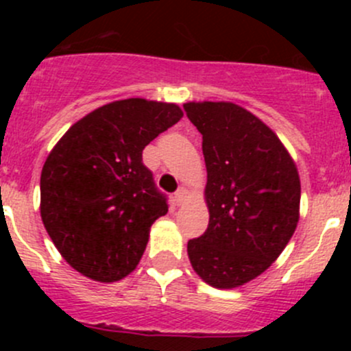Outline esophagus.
<instances>
[{
  "mask_svg": "<svg viewBox=\"0 0 351 351\" xmlns=\"http://www.w3.org/2000/svg\"><path fill=\"white\" fill-rule=\"evenodd\" d=\"M185 198H186V190L180 189V190H176V192H175V197H173V200H175L176 205H182L183 202H185Z\"/></svg>",
  "mask_w": 351,
  "mask_h": 351,
  "instance_id": "1",
  "label": "esophagus"
}]
</instances>
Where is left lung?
Masks as SVG:
<instances>
[{
    "mask_svg": "<svg viewBox=\"0 0 351 351\" xmlns=\"http://www.w3.org/2000/svg\"><path fill=\"white\" fill-rule=\"evenodd\" d=\"M202 134L207 231L189 241L202 280L234 289L263 274L299 222L300 180L277 134L229 101L183 105Z\"/></svg>",
    "mask_w": 351,
    "mask_h": 351,
    "instance_id": "1",
    "label": "left lung"
}]
</instances>
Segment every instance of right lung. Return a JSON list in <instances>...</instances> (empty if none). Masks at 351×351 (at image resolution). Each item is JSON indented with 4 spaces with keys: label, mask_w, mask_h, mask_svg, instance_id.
<instances>
[{
    "label": "right lung",
    "mask_w": 351,
    "mask_h": 351,
    "mask_svg": "<svg viewBox=\"0 0 351 351\" xmlns=\"http://www.w3.org/2000/svg\"><path fill=\"white\" fill-rule=\"evenodd\" d=\"M183 117L175 104L127 98L77 120L45 159L40 215L62 258L84 277L117 282L139 263L168 212L143 149Z\"/></svg>",
    "instance_id": "1"
}]
</instances>
